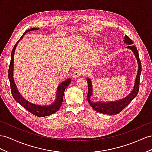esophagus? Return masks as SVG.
<instances>
[{"label":"esophagus","instance_id":"1","mask_svg":"<svg viewBox=\"0 0 152 152\" xmlns=\"http://www.w3.org/2000/svg\"><path fill=\"white\" fill-rule=\"evenodd\" d=\"M83 72L80 69H77V70H76V71H73V73H72L73 77H77L79 76H83Z\"/></svg>","mask_w":152,"mask_h":152}]
</instances>
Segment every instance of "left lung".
<instances>
[{"instance_id": "left-lung-1", "label": "left lung", "mask_w": 152, "mask_h": 152, "mask_svg": "<svg viewBox=\"0 0 152 152\" xmlns=\"http://www.w3.org/2000/svg\"><path fill=\"white\" fill-rule=\"evenodd\" d=\"M124 43L126 45L127 48L130 49L132 51L134 52L135 56L137 58V62H138V66L139 69L137 72V75L136 76L135 83L134 85V88L133 91H132L130 94L128 95L125 98H124L121 100L116 101L114 102H109V103H101V102H96L94 103L92 102L90 99V97L92 95V83L90 79L87 78V83H88V94H87V100L91 104V106L94 110L100 112V113L104 114H109V115H113V114H118L119 112H121L124 108L127 107L132 100L134 99L135 97L137 96L139 91V83H140V76H141V62L139 59V53L137 51V48L135 46L133 45V42L132 41L131 39L128 37L127 35H125L124 39Z\"/></svg>"}]
</instances>
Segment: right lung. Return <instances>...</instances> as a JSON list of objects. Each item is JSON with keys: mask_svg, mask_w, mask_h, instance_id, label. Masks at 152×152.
<instances>
[{"mask_svg": "<svg viewBox=\"0 0 152 152\" xmlns=\"http://www.w3.org/2000/svg\"><path fill=\"white\" fill-rule=\"evenodd\" d=\"M38 28H31L28 30L23 34V35L21 38L19 39V40L16 43L15 45L14 48L12 50V52L11 54V61L8 70V78L10 82V87H11V92L14 99L17 101V102L20 104L21 106L24 107L25 109L29 111L30 113H31L34 115H36L38 117H45L51 115L54 113H55L56 111L60 109L61 105L63 102V98L64 95V92L66 87L71 83V79H67L64 82H62L58 87L57 92H56V99L55 102L53 103V104H50L49 106H40V105H37V104H34L31 103H30L28 101L26 100L24 98H22V96L19 93L18 91L17 90V88L15 85V81L13 80V56H14V53L15 48H16L17 45L21 39L23 38V36L24 34L31 31H35L38 30Z\"/></svg>", "mask_w": 152, "mask_h": 152, "instance_id": "add662e5", "label": "right lung"}]
</instances>
